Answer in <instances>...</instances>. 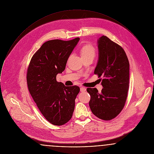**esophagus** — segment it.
<instances>
[{
    "instance_id": "1",
    "label": "esophagus",
    "mask_w": 154,
    "mask_h": 154,
    "mask_svg": "<svg viewBox=\"0 0 154 154\" xmlns=\"http://www.w3.org/2000/svg\"><path fill=\"white\" fill-rule=\"evenodd\" d=\"M80 90H81V92H85V91H86V89L85 87H81Z\"/></svg>"
}]
</instances>
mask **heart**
<instances>
[{"mask_svg": "<svg viewBox=\"0 0 154 154\" xmlns=\"http://www.w3.org/2000/svg\"><path fill=\"white\" fill-rule=\"evenodd\" d=\"M82 57H86L89 56H94L96 54V49L91 45H86L83 46L81 49Z\"/></svg>", "mask_w": 154, "mask_h": 154, "instance_id": "obj_1", "label": "heart"}]
</instances>
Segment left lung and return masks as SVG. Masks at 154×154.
<instances>
[{"label":"left lung","mask_w":154,"mask_h":154,"mask_svg":"<svg viewBox=\"0 0 154 154\" xmlns=\"http://www.w3.org/2000/svg\"><path fill=\"white\" fill-rule=\"evenodd\" d=\"M98 60L94 74L103 79V88H88L91 96L89 106L97 118L109 121L123 109L128 96L129 84V63L125 50L106 36L98 40Z\"/></svg>","instance_id":"left-lung-1"}]
</instances>
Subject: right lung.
Masks as SVG:
<instances>
[{
    "label": "right lung",
    "mask_w": 154,
    "mask_h": 154,
    "mask_svg": "<svg viewBox=\"0 0 154 154\" xmlns=\"http://www.w3.org/2000/svg\"><path fill=\"white\" fill-rule=\"evenodd\" d=\"M79 39L46 42L33 54L28 68L29 91L42 114L54 125H64L72 116L80 88L65 86L57 82L56 76L65 70L67 60Z\"/></svg>",
    "instance_id": "obj_1"
}]
</instances>
